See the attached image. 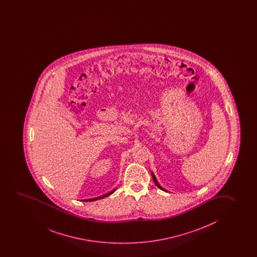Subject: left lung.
I'll use <instances>...</instances> for the list:
<instances>
[{
	"label": "left lung",
	"instance_id": "obj_1",
	"mask_svg": "<svg viewBox=\"0 0 257 257\" xmlns=\"http://www.w3.org/2000/svg\"><path fill=\"white\" fill-rule=\"evenodd\" d=\"M151 175H152L153 180H154V182H155V184L157 185V187H158V188H160V189L163 190V191H165V192H167V190L164 189V187H162V186H161L160 184L158 183V181H157V178H156V176H155V174H154V172H153V171L152 172H151Z\"/></svg>",
	"mask_w": 257,
	"mask_h": 257
}]
</instances>
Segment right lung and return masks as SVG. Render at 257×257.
Segmentation results:
<instances>
[{
  "mask_svg": "<svg viewBox=\"0 0 257 257\" xmlns=\"http://www.w3.org/2000/svg\"><path fill=\"white\" fill-rule=\"evenodd\" d=\"M115 190H116V188L112 190V191H110V192H108V194H105L104 195H101V196H99V197L93 198V199H85V200H82V201H97V200H100V199H103V198L108 197V196H109V195H111V194H113L114 192H115Z\"/></svg>",
  "mask_w": 257,
  "mask_h": 257,
  "instance_id": "1",
  "label": "right lung"
}]
</instances>
